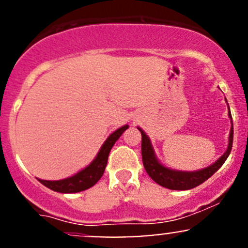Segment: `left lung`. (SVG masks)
Returning a JSON list of instances; mask_svg holds the SVG:
<instances>
[{"label": "left lung", "mask_w": 248, "mask_h": 248, "mask_svg": "<svg viewBox=\"0 0 248 248\" xmlns=\"http://www.w3.org/2000/svg\"><path fill=\"white\" fill-rule=\"evenodd\" d=\"M229 116L231 119V130H230L229 146H227L226 152L224 153V155H221V157L219 160L211 164V166L204 168V169L197 170V171H181V170L170 169V168H167L163 164H161L157 158H156L152 142H150L148 135L141 128H139L142 135V162H143L144 169H146L148 175L150 176V178L153 181H155L157 184H160L161 186H164L170 190H190L198 186L199 184L204 183L206 179L211 177L213 173L223 166L224 162L226 161L230 153H231L233 144V122L231 112H230V107Z\"/></svg>", "instance_id": "1"}]
</instances>
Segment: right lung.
Segmentation results:
<instances>
[{"mask_svg": "<svg viewBox=\"0 0 248 248\" xmlns=\"http://www.w3.org/2000/svg\"><path fill=\"white\" fill-rule=\"evenodd\" d=\"M127 128L128 124L122 126L121 128H119L115 132L110 134L107 138V140L105 141L104 144L101 146L100 150H99L98 155L95 156L94 160L91 162L85 169L77 172L76 175L71 176L69 178L61 179V181H45V179H38V181L41 182L43 186L49 187V189L53 190V191L62 193H75L90 189V187L94 186L96 182L101 178V176L104 175L110 149H112V147L114 146L115 142L119 140V138H120L122 133H124Z\"/></svg>", "mask_w": 248, "mask_h": 248, "instance_id": "add662e5", "label": "right lung"}]
</instances>
